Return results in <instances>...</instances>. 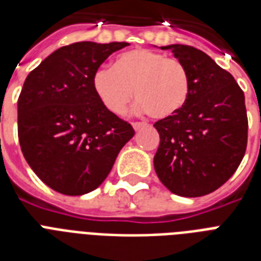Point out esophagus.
Returning a JSON list of instances; mask_svg holds the SVG:
<instances>
[{"instance_id":"34e87169","label":"esophagus","mask_w":261,"mask_h":261,"mask_svg":"<svg viewBox=\"0 0 261 261\" xmlns=\"http://www.w3.org/2000/svg\"><path fill=\"white\" fill-rule=\"evenodd\" d=\"M145 126H146V123H143V122H134V123H133V127H134L135 131L141 130V128H142V127H145Z\"/></svg>"}]
</instances>
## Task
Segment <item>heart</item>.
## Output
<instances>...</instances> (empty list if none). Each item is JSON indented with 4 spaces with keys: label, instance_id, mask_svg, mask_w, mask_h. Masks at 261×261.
I'll list each match as a JSON object with an SVG mask.
<instances>
[{
    "label": "heart",
    "instance_id": "obj_1",
    "mask_svg": "<svg viewBox=\"0 0 261 261\" xmlns=\"http://www.w3.org/2000/svg\"><path fill=\"white\" fill-rule=\"evenodd\" d=\"M94 93L114 114H122L133 93L137 108L154 119L181 111L191 93V75L184 63L149 48L118 55L114 67H98L92 77Z\"/></svg>",
    "mask_w": 261,
    "mask_h": 261
}]
</instances>
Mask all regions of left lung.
<instances>
[{
  "label": "left lung",
  "instance_id": "1",
  "mask_svg": "<svg viewBox=\"0 0 261 261\" xmlns=\"http://www.w3.org/2000/svg\"><path fill=\"white\" fill-rule=\"evenodd\" d=\"M191 75V93L181 111L154 123L160 146L154 169L164 186L196 198L218 190L233 176L247 150L244 92L229 71L192 46L169 44Z\"/></svg>",
  "mask_w": 261,
  "mask_h": 261
}]
</instances>
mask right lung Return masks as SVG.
Here are the masks:
<instances>
[{"label": "right lung", "mask_w": 261, "mask_h": 261, "mask_svg": "<svg viewBox=\"0 0 261 261\" xmlns=\"http://www.w3.org/2000/svg\"><path fill=\"white\" fill-rule=\"evenodd\" d=\"M126 42H79L50 54L24 81L17 101L24 159L46 186L88 194L111 172L134 128L94 93L92 77Z\"/></svg>", "instance_id": "right-lung-1"}]
</instances>
